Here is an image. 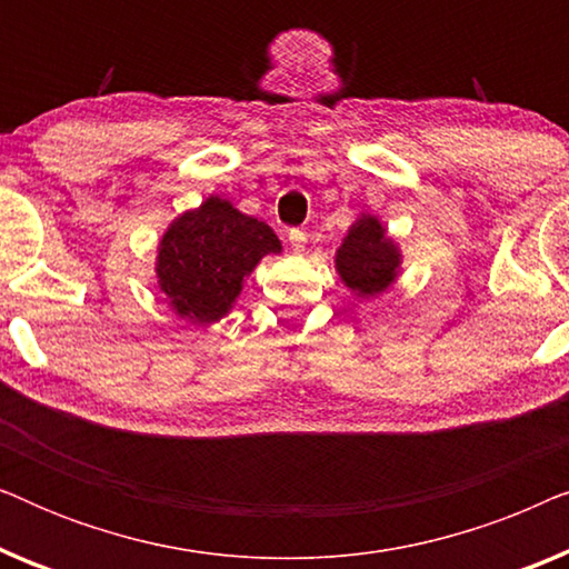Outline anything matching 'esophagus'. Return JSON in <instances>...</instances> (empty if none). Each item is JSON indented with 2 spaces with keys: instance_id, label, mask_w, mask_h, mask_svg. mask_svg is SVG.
<instances>
[{
  "instance_id": "34e87169",
  "label": "esophagus",
  "mask_w": 569,
  "mask_h": 569,
  "mask_svg": "<svg viewBox=\"0 0 569 569\" xmlns=\"http://www.w3.org/2000/svg\"><path fill=\"white\" fill-rule=\"evenodd\" d=\"M287 240H290L292 251H302V248H306V243H308L306 232H302L300 228H292L290 232H287Z\"/></svg>"
}]
</instances>
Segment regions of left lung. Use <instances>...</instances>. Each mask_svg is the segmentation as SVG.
<instances>
[{"label": "left lung", "instance_id": "obj_1", "mask_svg": "<svg viewBox=\"0 0 569 569\" xmlns=\"http://www.w3.org/2000/svg\"><path fill=\"white\" fill-rule=\"evenodd\" d=\"M337 269L347 287L362 298L383 292L399 269V251L386 240L376 217H362L352 224L345 243L337 251Z\"/></svg>", "mask_w": 569, "mask_h": 569}]
</instances>
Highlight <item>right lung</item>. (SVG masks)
<instances>
[{
	"label": "right lung",
	"mask_w": 569,
	"mask_h": 569,
	"mask_svg": "<svg viewBox=\"0 0 569 569\" xmlns=\"http://www.w3.org/2000/svg\"><path fill=\"white\" fill-rule=\"evenodd\" d=\"M269 224L240 214L230 201L207 199L170 224L160 240V290L178 316L212 323L236 302L243 277L261 256L279 251Z\"/></svg>",
	"instance_id": "add662e5"
}]
</instances>
